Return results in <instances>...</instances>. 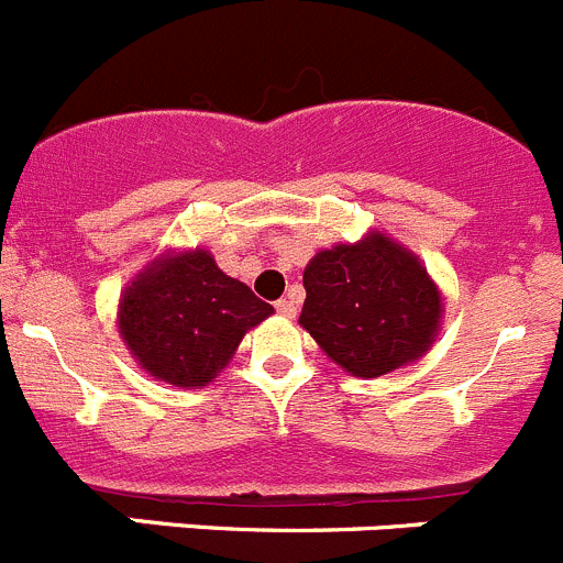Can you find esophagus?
I'll list each match as a JSON object with an SVG mask.
<instances>
[{"label":"esophagus","instance_id":"obj_1","mask_svg":"<svg viewBox=\"0 0 563 563\" xmlns=\"http://www.w3.org/2000/svg\"><path fill=\"white\" fill-rule=\"evenodd\" d=\"M276 312L285 314V318H296L298 303L292 301V298H282V301H276Z\"/></svg>","mask_w":563,"mask_h":563}]
</instances>
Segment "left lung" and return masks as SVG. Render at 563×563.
Segmentation results:
<instances>
[{
	"mask_svg": "<svg viewBox=\"0 0 563 563\" xmlns=\"http://www.w3.org/2000/svg\"><path fill=\"white\" fill-rule=\"evenodd\" d=\"M303 287L298 323L351 376L398 371L437 340L442 292L422 262L382 232L318 251Z\"/></svg>",
	"mask_w": 563,
	"mask_h": 563,
	"instance_id": "obj_1",
	"label": "left lung"
}]
</instances>
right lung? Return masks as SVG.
<instances>
[{
    "mask_svg": "<svg viewBox=\"0 0 563 563\" xmlns=\"http://www.w3.org/2000/svg\"><path fill=\"white\" fill-rule=\"evenodd\" d=\"M210 251H174L132 278L118 303V331L148 376L174 387H207L238 351L245 331L271 318Z\"/></svg>",
    "mask_w": 563,
    "mask_h": 563,
    "instance_id": "right-lung-1",
    "label": "right lung"
}]
</instances>
